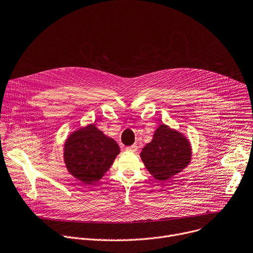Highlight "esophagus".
I'll use <instances>...</instances> for the list:
<instances>
[{
  "instance_id": "esophagus-1",
  "label": "esophagus",
  "mask_w": 253,
  "mask_h": 253,
  "mask_svg": "<svg viewBox=\"0 0 253 253\" xmlns=\"http://www.w3.org/2000/svg\"><path fill=\"white\" fill-rule=\"evenodd\" d=\"M126 150L128 151V152H135V151L138 150V146H137V144H133V145H131V146L126 147Z\"/></svg>"
}]
</instances>
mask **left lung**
<instances>
[{"label": "left lung", "mask_w": 253, "mask_h": 253, "mask_svg": "<svg viewBox=\"0 0 253 253\" xmlns=\"http://www.w3.org/2000/svg\"><path fill=\"white\" fill-rule=\"evenodd\" d=\"M191 157L189 143L181 133L161 125L152 142L141 153V158L152 175L167 180L184 169Z\"/></svg>", "instance_id": "1"}]
</instances>
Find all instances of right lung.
Here are the masks:
<instances>
[{
    "label": "right lung",
    "mask_w": 253,
    "mask_h": 253,
    "mask_svg": "<svg viewBox=\"0 0 253 253\" xmlns=\"http://www.w3.org/2000/svg\"><path fill=\"white\" fill-rule=\"evenodd\" d=\"M120 147L90 125L73 132L65 144L64 158L69 172L84 183L100 179L112 165Z\"/></svg>",
    "instance_id": "add662e5"
}]
</instances>
